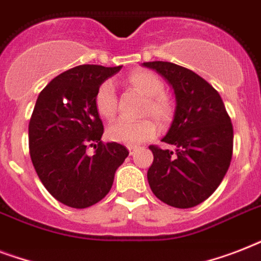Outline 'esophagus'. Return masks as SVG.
Returning <instances> with one entry per match:
<instances>
[{
	"mask_svg": "<svg viewBox=\"0 0 261 261\" xmlns=\"http://www.w3.org/2000/svg\"><path fill=\"white\" fill-rule=\"evenodd\" d=\"M138 150V147L137 146H128V151H130V155H134L135 151Z\"/></svg>",
	"mask_w": 261,
	"mask_h": 261,
	"instance_id": "esophagus-1",
	"label": "esophagus"
}]
</instances>
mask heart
<instances>
[{"label":"heart","mask_w":261,"mask_h":261,"mask_svg":"<svg viewBox=\"0 0 261 261\" xmlns=\"http://www.w3.org/2000/svg\"><path fill=\"white\" fill-rule=\"evenodd\" d=\"M127 83L147 98L145 114H150L160 123H167L171 119V106L163 96L164 84L149 70H135L127 77ZM94 108L104 119H112L116 112V94L112 81H104L97 88L94 96ZM157 126L150 119L139 122L116 120L107 128V137L118 143L134 146L153 138Z\"/></svg>","instance_id":"heart-1"}]
</instances>
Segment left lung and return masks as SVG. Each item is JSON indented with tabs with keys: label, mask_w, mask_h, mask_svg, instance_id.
Listing matches in <instances>:
<instances>
[{
	"label": "left lung",
	"mask_w": 261,
	"mask_h": 261,
	"mask_svg": "<svg viewBox=\"0 0 261 261\" xmlns=\"http://www.w3.org/2000/svg\"><path fill=\"white\" fill-rule=\"evenodd\" d=\"M173 89V120L161 141L174 151L150 146L147 171L153 194L172 207L204 202L225 177L233 153V126L219 93L190 69L171 62H145Z\"/></svg>",
	"instance_id": "left-lung-1"
}]
</instances>
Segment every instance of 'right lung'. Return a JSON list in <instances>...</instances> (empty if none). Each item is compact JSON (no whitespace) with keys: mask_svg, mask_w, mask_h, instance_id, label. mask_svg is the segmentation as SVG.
<instances>
[{"mask_svg":"<svg viewBox=\"0 0 261 261\" xmlns=\"http://www.w3.org/2000/svg\"><path fill=\"white\" fill-rule=\"evenodd\" d=\"M120 69L73 67L55 77L35 104L28 126L35 171L58 202L73 208L100 202L128 155L120 143L101 142L104 127L94 108L97 88ZM89 144L95 147L92 156L86 153Z\"/></svg>","mask_w":261,"mask_h":261,"instance_id":"add662e5","label":"right lung"}]
</instances>
